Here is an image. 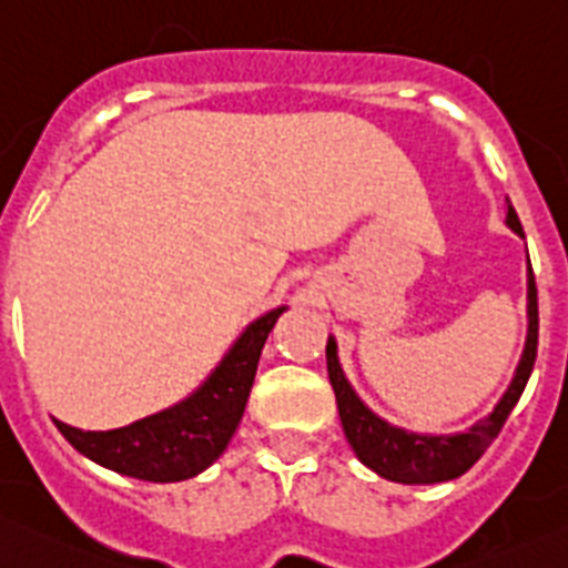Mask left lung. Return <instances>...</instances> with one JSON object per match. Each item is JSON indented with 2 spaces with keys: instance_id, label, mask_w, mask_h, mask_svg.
<instances>
[{
  "instance_id": "8db88e82",
  "label": "left lung",
  "mask_w": 568,
  "mask_h": 568,
  "mask_svg": "<svg viewBox=\"0 0 568 568\" xmlns=\"http://www.w3.org/2000/svg\"><path fill=\"white\" fill-rule=\"evenodd\" d=\"M507 226L524 237L521 221H518L510 201H507ZM527 344H524L521 362H518L510 386H507L496 409L485 420L459 434H415L381 420L375 412L364 406L356 389L344 378L336 353V338H327V375H331V386L336 392L344 437L353 445L356 457L369 470H375V474L389 481H400V485H434V481H448L463 476L487 452V445L499 437L501 426L510 417L513 406L518 404V397H521L529 373L535 367V356H538V288H535L532 268H529L527 277Z\"/></svg>"
}]
</instances>
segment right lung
<instances>
[{
    "instance_id": "obj_1",
    "label": "right lung",
    "mask_w": 568,
    "mask_h": 568,
    "mask_svg": "<svg viewBox=\"0 0 568 568\" xmlns=\"http://www.w3.org/2000/svg\"><path fill=\"white\" fill-rule=\"evenodd\" d=\"M283 311L274 308L254 320L182 404L111 432H81L55 420L58 432L92 463L134 479L184 481L201 474L226 452L246 409L263 344Z\"/></svg>"
}]
</instances>
